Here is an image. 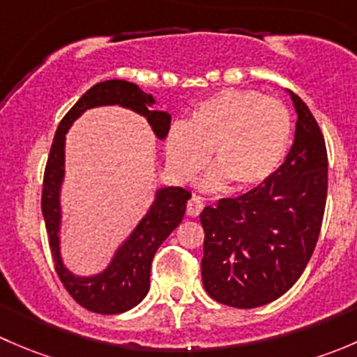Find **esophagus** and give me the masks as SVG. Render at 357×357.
<instances>
[{"instance_id": "esophagus-1", "label": "esophagus", "mask_w": 357, "mask_h": 357, "mask_svg": "<svg viewBox=\"0 0 357 357\" xmlns=\"http://www.w3.org/2000/svg\"><path fill=\"white\" fill-rule=\"evenodd\" d=\"M202 207H204V202H202L200 197L193 195L192 199L188 200V207H186V211H188V214L192 215V218H197V215L200 214Z\"/></svg>"}]
</instances>
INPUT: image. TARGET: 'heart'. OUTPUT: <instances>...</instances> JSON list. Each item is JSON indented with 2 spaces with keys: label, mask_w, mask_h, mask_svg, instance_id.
<instances>
[{
  "label": "heart",
  "mask_w": 357,
  "mask_h": 357,
  "mask_svg": "<svg viewBox=\"0 0 357 357\" xmlns=\"http://www.w3.org/2000/svg\"><path fill=\"white\" fill-rule=\"evenodd\" d=\"M294 122L280 100L257 91L222 89L204 100L188 124H174L165 138V157L179 179H192L214 152L218 167L205 178L208 188L229 181L250 190L268 181L289 153Z\"/></svg>",
  "instance_id": "b5f03b06"
}]
</instances>
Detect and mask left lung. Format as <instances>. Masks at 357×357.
<instances>
[{"label": "left lung", "mask_w": 357, "mask_h": 357, "mask_svg": "<svg viewBox=\"0 0 357 357\" xmlns=\"http://www.w3.org/2000/svg\"><path fill=\"white\" fill-rule=\"evenodd\" d=\"M297 114L294 145L266 183L200 214L202 282L214 301L252 309L282 297L307 266L325 214L328 157L311 110L287 89Z\"/></svg>", "instance_id": "obj_1"}]
</instances>
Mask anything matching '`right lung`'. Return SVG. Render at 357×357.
<instances>
[{
    "instance_id": "obj_1",
    "label": "right lung",
    "mask_w": 357,
    "mask_h": 357,
    "mask_svg": "<svg viewBox=\"0 0 357 357\" xmlns=\"http://www.w3.org/2000/svg\"><path fill=\"white\" fill-rule=\"evenodd\" d=\"M122 107L146 119L157 139H165L171 114L155 110L157 100L135 82L110 79L89 88L60 122L50 150L43 183L41 208L50 236L56 275L68 294L93 312L119 314L138 305L150 290L153 255L165 238L181 225L190 192L181 186L157 188L153 200L138 225L114 248L110 261L93 275H77L66 266L62 255V188L66 181V138L68 129L86 110L98 107Z\"/></svg>"
}]
</instances>
